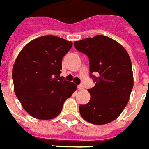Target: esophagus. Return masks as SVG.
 <instances>
[{
    "label": "esophagus",
    "mask_w": 149,
    "mask_h": 149,
    "mask_svg": "<svg viewBox=\"0 0 149 149\" xmlns=\"http://www.w3.org/2000/svg\"><path fill=\"white\" fill-rule=\"evenodd\" d=\"M77 88H78L79 90H83L84 88V85H83V84H79V85H78Z\"/></svg>",
    "instance_id": "esophagus-1"
}]
</instances>
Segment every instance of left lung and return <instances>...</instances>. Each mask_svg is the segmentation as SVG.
Returning <instances> with one entry per match:
<instances>
[{
	"label": "left lung",
	"instance_id": "left-lung-1",
	"mask_svg": "<svg viewBox=\"0 0 149 149\" xmlns=\"http://www.w3.org/2000/svg\"><path fill=\"white\" fill-rule=\"evenodd\" d=\"M74 46L88 57L90 76L95 83V87L88 90L89 102L79 105V113L93 124L112 122L124 109L132 91L130 56L121 44L103 35L75 41ZM95 72L97 77L93 75Z\"/></svg>",
	"mask_w": 149,
	"mask_h": 149
}]
</instances>
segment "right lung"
Listing matches in <instances>:
<instances>
[{
	"label": "right lung",
	"instance_id": "1",
	"mask_svg": "<svg viewBox=\"0 0 149 149\" xmlns=\"http://www.w3.org/2000/svg\"><path fill=\"white\" fill-rule=\"evenodd\" d=\"M72 46L71 41L47 35L28 43L16 58L12 69L15 93L33 117H56L77 90L74 83L60 77L62 58Z\"/></svg>",
	"mask_w": 149,
	"mask_h": 149
}]
</instances>
